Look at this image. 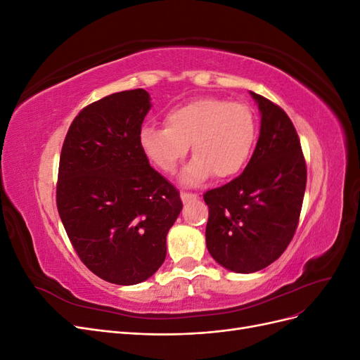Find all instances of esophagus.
<instances>
[{
	"label": "esophagus",
	"mask_w": 360,
	"mask_h": 360,
	"mask_svg": "<svg viewBox=\"0 0 360 360\" xmlns=\"http://www.w3.org/2000/svg\"><path fill=\"white\" fill-rule=\"evenodd\" d=\"M180 197H181V201H183V202H189V201H192V200H197L198 195H197V193H189V192H181Z\"/></svg>",
	"instance_id": "1"
}]
</instances>
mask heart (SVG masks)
I'll return each instance as SVG.
<instances>
[{
	"label": "heart",
	"instance_id": "b5f03b06",
	"mask_svg": "<svg viewBox=\"0 0 360 360\" xmlns=\"http://www.w3.org/2000/svg\"><path fill=\"white\" fill-rule=\"evenodd\" d=\"M165 122L167 127L141 129V150L156 168L171 174L192 144L195 158L180 177L189 186L205 181L212 174L216 179H230L240 172L257 138V120L250 108L216 97L172 108Z\"/></svg>",
	"mask_w": 360,
	"mask_h": 360
}]
</instances>
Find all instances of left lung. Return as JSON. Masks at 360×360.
<instances>
[{"mask_svg":"<svg viewBox=\"0 0 360 360\" xmlns=\"http://www.w3.org/2000/svg\"><path fill=\"white\" fill-rule=\"evenodd\" d=\"M261 127L245 171L204 193L205 245L222 267L254 274L278 259L296 233L307 188V165L296 129L284 110L250 91Z\"/></svg>","mask_w":360,"mask_h":360,"instance_id":"1","label":"left lung"}]
</instances>
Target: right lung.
I'll return each instance as SVG.
<instances>
[{
  "mask_svg": "<svg viewBox=\"0 0 360 360\" xmlns=\"http://www.w3.org/2000/svg\"><path fill=\"white\" fill-rule=\"evenodd\" d=\"M150 101L138 89L84 108L60 158L61 222L82 263L117 285H135L156 274L183 207L179 191L150 167L139 146Z\"/></svg>",
  "mask_w": 360,
  "mask_h": 360,
  "instance_id": "right-lung-1",
  "label": "right lung"
}]
</instances>
